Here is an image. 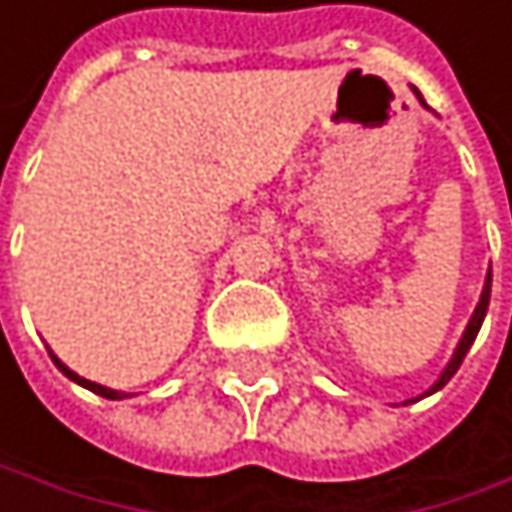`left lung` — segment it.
<instances>
[{"label":"left lung","mask_w":512,"mask_h":512,"mask_svg":"<svg viewBox=\"0 0 512 512\" xmlns=\"http://www.w3.org/2000/svg\"><path fill=\"white\" fill-rule=\"evenodd\" d=\"M416 96L422 99V93L416 90ZM422 105H425V99H422ZM489 294H492V273L486 276V285H483V294H480V303H477V309H473V315H470V321H467V327H464V334H461V340H458V349H455V355H452V361L446 364V370L440 373V379L425 391V394H434V391H440L452 376H455V370L461 367V361H464V355H467V349L473 346V340H477V334H480V327H483V318H486V309H489ZM419 400V397H416ZM416 400H407V404H416Z\"/></svg>","instance_id":"left-lung-1"}]
</instances>
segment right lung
I'll use <instances>...</instances> for the list:
<instances>
[{"label": "right lung", "instance_id": "obj_1", "mask_svg": "<svg viewBox=\"0 0 512 512\" xmlns=\"http://www.w3.org/2000/svg\"><path fill=\"white\" fill-rule=\"evenodd\" d=\"M51 361H54V364L60 367V373H66V376H69L72 382H78V385L90 388V391H93V394H99V397H108V400H121V397H127L124 391H115V388H105V385H99V382H90V379L78 376V373H75V370H69V367H66V364H63V361H60V358H57L54 352H51Z\"/></svg>", "mask_w": 512, "mask_h": 512}]
</instances>
